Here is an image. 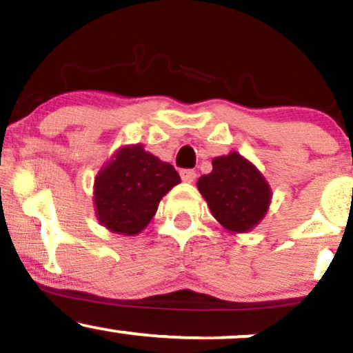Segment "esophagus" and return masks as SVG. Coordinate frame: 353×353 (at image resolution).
Here are the masks:
<instances>
[{
    "label": "esophagus",
    "instance_id": "34e87169",
    "mask_svg": "<svg viewBox=\"0 0 353 353\" xmlns=\"http://www.w3.org/2000/svg\"><path fill=\"white\" fill-rule=\"evenodd\" d=\"M195 177H197V172L194 171V169H182L181 171V179L184 182H188V184H192L195 181Z\"/></svg>",
    "mask_w": 353,
    "mask_h": 353
}]
</instances>
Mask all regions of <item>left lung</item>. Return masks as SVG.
Masks as SVG:
<instances>
[{
    "label": "left lung",
    "mask_w": 353,
    "mask_h": 353,
    "mask_svg": "<svg viewBox=\"0 0 353 353\" xmlns=\"http://www.w3.org/2000/svg\"><path fill=\"white\" fill-rule=\"evenodd\" d=\"M212 165V172L197 182L212 215L227 230H250L268 210L271 199L268 184L239 152L215 158Z\"/></svg>",
    "instance_id": "left-lung-1"
}]
</instances>
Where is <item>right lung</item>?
<instances>
[{"mask_svg":"<svg viewBox=\"0 0 353 353\" xmlns=\"http://www.w3.org/2000/svg\"><path fill=\"white\" fill-rule=\"evenodd\" d=\"M181 182L169 163L143 150L123 148L95 181V207L100 223L121 235H134L150 223L159 201Z\"/></svg>","mask_w":353,"mask_h":353,"instance_id":"right-lung-1","label":"right lung"}]
</instances>
